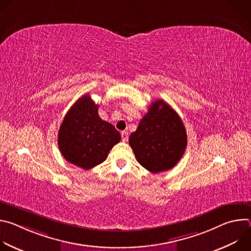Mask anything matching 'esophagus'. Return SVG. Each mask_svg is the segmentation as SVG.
Returning a JSON list of instances; mask_svg holds the SVG:
<instances>
[{"label": "esophagus", "instance_id": "34e87169", "mask_svg": "<svg viewBox=\"0 0 251 251\" xmlns=\"http://www.w3.org/2000/svg\"><path fill=\"white\" fill-rule=\"evenodd\" d=\"M121 137H122V141L123 142H127L128 141V133L126 131H122L121 132Z\"/></svg>", "mask_w": 251, "mask_h": 251}]
</instances>
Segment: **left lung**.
Returning a JSON list of instances; mask_svg holds the SVG:
<instances>
[{
    "label": "left lung",
    "mask_w": 251,
    "mask_h": 251,
    "mask_svg": "<svg viewBox=\"0 0 251 251\" xmlns=\"http://www.w3.org/2000/svg\"><path fill=\"white\" fill-rule=\"evenodd\" d=\"M187 132L181 117L163 100H155L138 128L129 137L138 163L151 173L169 171L187 147Z\"/></svg>",
    "instance_id": "1"
}]
</instances>
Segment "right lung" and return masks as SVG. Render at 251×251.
I'll list each match as a JSON object with an SVG mask.
<instances>
[{
  "label": "right lung",
  "instance_id": "right-lung-1",
  "mask_svg": "<svg viewBox=\"0 0 251 251\" xmlns=\"http://www.w3.org/2000/svg\"><path fill=\"white\" fill-rule=\"evenodd\" d=\"M121 135L98 115V105L88 94L81 96L67 111L59 127L57 143L66 161L89 170L108 156Z\"/></svg>",
  "mask_w": 251,
  "mask_h": 251
}]
</instances>
